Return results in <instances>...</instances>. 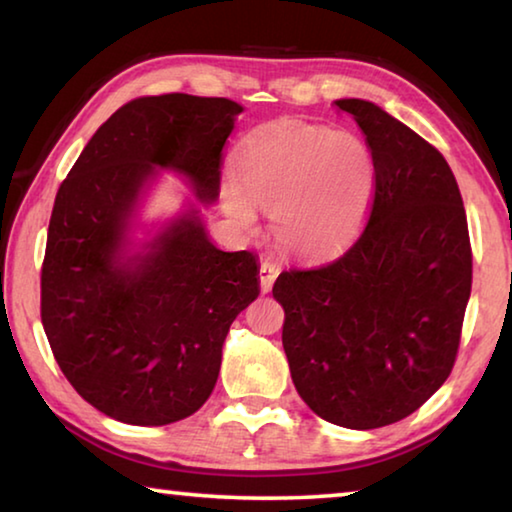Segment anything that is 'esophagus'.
<instances>
[{
    "mask_svg": "<svg viewBox=\"0 0 512 512\" xmlns=\"http://www.w3.org/2000/svg\"><path fill=\"white\" fill-rule=\"evenodd\" d=\"M277 275H280V266L277 264L268 262V259H264V262L259 264V287H262L264 293L271 291Z\"/></svg>",
    "mask_w": 512,
    "mask_h": 512,
    "instance_id": "1",
    "label": "esophagus"
}]
</instances>
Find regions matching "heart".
<instances>
[{
  "label": "heart",
  "instance_id": "obj_1",
  "mask_svg": "<svg viewBox=\"0 0 512 512\" xmlns=\"http://www.w3.org/2000/svg\"><path fill=\"white\" fill-rule=\"evenodd\" d=\"M375 178L368 146L357 135L325 128L259 133L237 155L239 186L271 210L275 237L300 253H325L350 239L366 219ZM240 190L225 185V210L253 225V207Z\"/></svg>",
  "mask_w": 512,
  "mask_h": 512
}]
</instances>
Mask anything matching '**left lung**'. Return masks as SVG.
Segmentation results:
<instances>
[{"label": "left lung", "instance_id": "obj_1", "mask_svg": "<svg viewBox=\"0 0 512 512\" xmlns=\"http://www.w3.org/2000/svg\"><path fill=\"white\" fill-rule=\"evenodd\" d=\"M375 160L370 219L318 266L277 275L291 379L320 418L377 429L406 418L454 368L472 248L456 178L436 146L363 99L334 101Z\"/></svg>", "mask_w": 512, "mask_h": 512}]
</instances>
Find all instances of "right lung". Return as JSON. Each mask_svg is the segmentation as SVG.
Returning <instances> with one entry per match:
<instances>
[{
  "label": "right lung",
  "mask_w": 512,
  "mask_h": 512,
  "mask_svg": "<svg viewBox=\"0 0 512 512\" xmlns=\"http://www.w3.org/2000/svg\"><path fill=\"white\" fill-rule=\"evenodd\" d=\"M241 110L180 92L128 101L58 189L42 327L74 391L108 418L162 427L201 409L232 320L259 296L257 257L216 248L194 207L131 250L155 167L183 173L201 203L216 201L223 146Z\"/></svg>",
  "instance_id": "right-lung-1"
}]
</instances>
